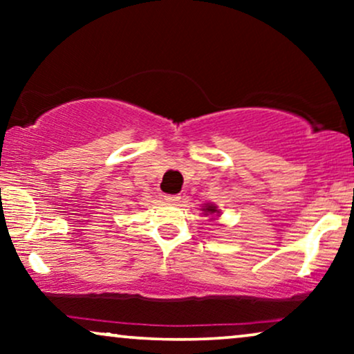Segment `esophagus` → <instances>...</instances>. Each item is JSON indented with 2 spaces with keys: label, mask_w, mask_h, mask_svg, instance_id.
<instances>
[{
  "label": "esophagus",
  "mask_w": 354,
  "mask_h": 354,
  "mask_svg": "<svg viewBox=\"0 0 354 354\" xmlns=\"http://www.w3.org/2000/svg\"><path fill=\"white\" fill-rule=\"evenodd\" d=\"M165 200L168 203H180L181 196L180 194H168V196H165Z\"/></svg>",
  "instance_id": "1"
}]
</instances>
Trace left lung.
<instances>
[{"instance_id": "left-lung-1", "label": "left lung", "mask_w": 354, "mask_h": 354, "mask_svg": "<svg viewBox=\"0 0 354 354\" xmlns=\"http://www.w3.org/2000/svg\"><path fill=\"white\" fill-rule=\"evenodd\" d=\"M203 213L206 214V216H208V214H219V209H218V206H214V205H206V206H203ZM213 219V218H211Z\"/></svg>"}]
</instances>
